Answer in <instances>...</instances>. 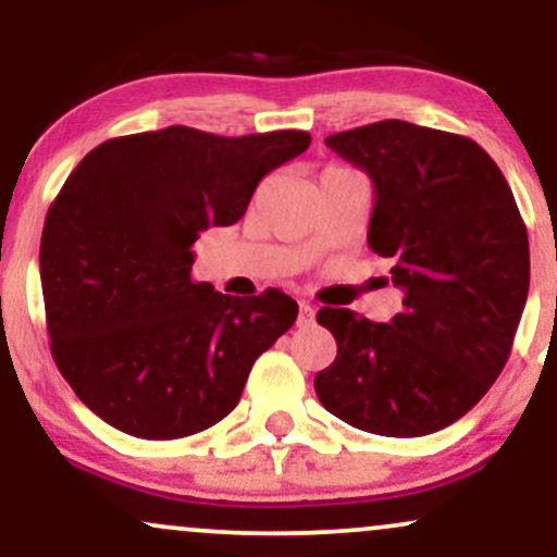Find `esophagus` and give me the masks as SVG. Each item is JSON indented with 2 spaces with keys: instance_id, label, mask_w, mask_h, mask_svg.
<instances>
[{
  "instance_id": "esophagus-1",
  "label": "esophagus",
  "mask_w": 557,
  "mask_h": 557,
  "mask_svg": "<svg viewBox=\"0 0 557 557\" xmlns=\"http://www.w3.org/2000/svg\"><path fill=\"white\" fill-rule=\"evenodd\" d=\"M314 322V306L309 304V300H300L298 304V324L300 327H306V324Z\"/></svg>"
}]
</instances>
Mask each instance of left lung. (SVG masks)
Listing matches in <instances>:
<instances>
[{
    "label": "left lung",
    "instance_id": "8db88e82",
    "mask_svg": "<svg viewBox=\"0 0 557 557\" xmlns=\"http://www.w3.org/2000/svg\"><path fill=\"white\" fill-rule=\"evenodd\" d=\"M324 144L374 183L369 248L393 259L403 311L372 322L319 309L337 356L317 398L356 430L421 437L482 400L510 356L529 293V238L510 185L471 138L403 120Z\"/></svg>",
    "mask_w": 557,
    "mask_h": 557
}]
</instances>
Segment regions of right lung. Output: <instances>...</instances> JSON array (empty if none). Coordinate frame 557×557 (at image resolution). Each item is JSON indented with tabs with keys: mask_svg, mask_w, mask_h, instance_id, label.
<instances>
[{
	"mask_svg": "<svg viewBox=\"0 0 557 557\" xmlns=\"http://www.w3.org/2000/svg\"><path fill=\"white\" fill-rule=\"evenodd\" d=\"M306 131L225 138L196 127L110 138L70 172L41 233L57 369L114 430L188 437L238 406L253 361L293 327L283 290L238 298L196 283L194 243L246 214Z\"/></svg>",
	"mask_w": 557,
	"mask_h": 557,
	"instance_id": "add662e5",
	"label": "right lung"
}]
</instances>
